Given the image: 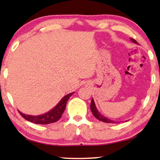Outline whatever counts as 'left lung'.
I'll list each match as a JSON object with an SVG mask.
<instances>
[{
    "mask_svg": "<svg viewBox=\"0 0 160 160\" xmlns=\"http://www.w3.org/2000/svg\"><path fill=\"white\" fill-rule=\"evenodd\" d=\"M131 41H132V42H134L135 43H137V41L134 40V39L132 38H130ZM90 108H91V111L92 113H93L94 117H95L96 119H98V120H100V121L101 122H106V123H116L117 122H114V121H112V120L109 119L108 118H106L102 116V114H100L99 111H98L97 108H96L95 106V102H94V100L92 99V101H91V105H90Z\"/></svg>",
    "mask_w": 160,
    "mask_h": 160,
    "instance_id": "left-lung-1",
    "label": "left lung"
}]
</instances>
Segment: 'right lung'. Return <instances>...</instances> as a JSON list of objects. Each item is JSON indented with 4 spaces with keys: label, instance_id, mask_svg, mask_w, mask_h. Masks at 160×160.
<instances>
[{
    "label": "right lung",
    "instance_id": "1",
    "mask_svg": "<svg viewBox=\"0 0 160 160\" xmlns=\"http://www.w3.org/2000/svg\"><path fill=\"white\" fill-rule=\"evenodd\" d=\"M73 94V92H72L64 96L54 108H52L49 111H48L47 113H44V114L39 116H32L25 114V113H22L20 111H19V113H20V115L24 119H25L30 122H32V123L38 124H48L50 123H54V122L58 121L61 117H62V113L65 109V106H66L67 101Z\"/></svg>",
    "mask_w": 160,
    "mask_h": 160
}]
</instances>
